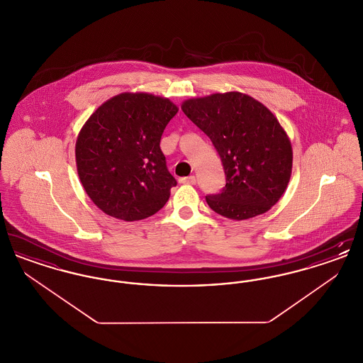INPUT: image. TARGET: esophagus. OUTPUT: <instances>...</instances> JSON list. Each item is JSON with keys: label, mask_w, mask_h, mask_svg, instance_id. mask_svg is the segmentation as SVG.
I'll return each instance as SVG.
<instances>
[{"label": "esophagus", "mask_w": 363, "mask_h": 363, "mask_svg": "<svg viewBox=\"0 0 363 363\" xmlns=\"http://www.w3.org/2000/svg\"><path fill=\"white\" fill-rule=\"evenodd\" d=\"M181 184H186V185H194L196 184V177L190 175V177H184L179 179Z\"/></svg>", "instance_id": "esophagus-1"}]
</instances>
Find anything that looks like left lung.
Instances as JSON below:
<instances>
[{
	"instance_id": "1",
	"label": "left lung",
	"mask_w": 363,
	"mask_h": 363,
	"mask_svg": "<svg viewBox=\"0 0 363 363\" xmlns=\"http://www.w3.org/2000/svg\"><path fill=\"white\" fill-rule=\"evenodd\" d=\"M181 108L211 138L223 163L225 188L206 196L211 209L245 220L274 207L293 169L291 143L277 117L235 91L188 99Z\"/></svg>"
}]
</instances>
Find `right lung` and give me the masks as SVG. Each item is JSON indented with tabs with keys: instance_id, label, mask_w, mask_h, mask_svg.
Instances as JSON below:
<instances>
[{
	"instance_id": "obj_1",
	"label": "right lung",
	"mask_w": 363,
	"mask_h": 363,
	"mask_svg": "<svg viewBox=\"0 0 363 363\" xmlns=\"http://www.w3.org/2000/svg\"><path fill=\"white\" fill-rule=\"evenodd\" d=\"M178 113L169 99L123 92L99 106L76 141L77 174L104 213L125 222L152 216L177 181L169 173L160 138Z\"/></svg>"
}]
</instances>
